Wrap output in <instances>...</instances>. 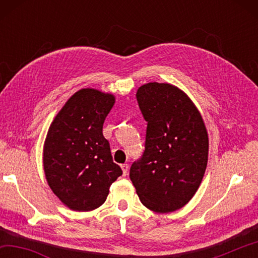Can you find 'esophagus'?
<instances>
[{
  "label": "esophagus",
  "instance_id": "obj_1",
  "mask_svg": "<svg viewBox=\"0 0 258 258\" xmlns=\"http://www.w3.org/2000/svg\"><path fill=\"white\" fill-rule=\"evenodd\" d=\"M120 167H121V169H123L124 175H126V174H127V171H128V165L127 164H123V165H120Z\"/></svg>",
  "mask_w": 258,
  "mask_h": 258
}]
</instances>
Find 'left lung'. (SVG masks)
Returning a JSON list of instances; mask_svg holds the SVG:
<instances>
[{
    "label": "left lung",
    "mask_w": 258,
    "mask_h": 258,
    "mask_svg": "<svg viewBox=\"0 0 258 258\" xmlns=\"http://www.w3.org/2000/svg\"><path fill=\"white\" fill-rule=\"evenodd\" d=\"M148 121L146 150L131 166L130 177L141 203L171 213L190 202L208 161V134L191 99L167 83H148L137 92Z\"/></svg>",
    "instance_id": "8db88e82"
}]
</instances>
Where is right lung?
I'll use <instances>...</instances> for the list:
<instances>
[{"label": "right lung", "instance_id": "1", "mask_svg": "<svg viewBox=\"0 0 258 258\" xmlns=\"http://www.w3.org/2000/svg\"><path fill=\"white\" fill-rule=\"evenodd\" d=\"M115 97L95 89L73 94L47 131L43 166L47 184L64 206L90 212L106 202L121 172L102 127Z\"/></svg>", "mask_w": 258, "mask_h": 258}]
</instances>
